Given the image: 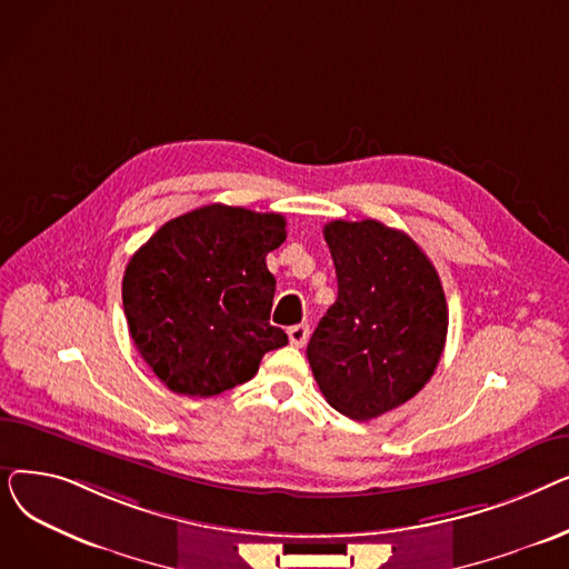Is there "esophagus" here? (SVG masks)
Instances as JSON below:
<instances>
[{
    "label": "esophagus",
    "mask_w": 569,
    "mask_h": 569,
    "mask_svg": "<svg viewBox=\"0 0 569 569\" xmlns=\"http://www.w3.org/2000/svg\"><path fill=\"white\" fill-rule=\"evenodd\" d=\"M288 339H290V346H295V348H302V346H307V341H309V325H295V327H290L288 330Z\"/></svg>",
    "instance_id": "esophagus-1"
}]
</instances>
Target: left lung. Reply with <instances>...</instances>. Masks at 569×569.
Here are the masks:
<instances>
[{"instance_id":"1","label":"left lung","mask_w":569,"mask_h":569,"mask_svg":"<svg viewBox=\"0 0 569 569\" xmlns=\"http://www.w3.org/2000/svg\"><path fill=\"white\" fill-rule=\"evenodd\" d=\"M339 297L307 357L322 397L352 420L412 399L433 376L447 339V302L427 253L380 221H330Z\"/></svg>"}]
</instances>
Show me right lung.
I'll return each instance as SVG.
<instances>
[{
	"label": "right lung",
	"mask_w": 569,
	"mask_h": 569,
	"mask_svg": "<svg viewBox=\"0 0 569 569\" xmlns=\"http://www.w3.org/2000/svg\"><path fill=\"white\" fill-rule=\"evenodd\" d=\"M283 242L281 214L214 202L163 223L133 253L122 281L129 332L170 392L232 390L288 343L269 325L277 279L264 262Z\"/></svg>",
	"instance_id": "1"
}]
</instances>
